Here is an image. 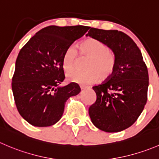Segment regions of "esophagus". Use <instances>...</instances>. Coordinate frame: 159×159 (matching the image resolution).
<instances>
[{
    "label": "esophagus",
    "instance_id": "obj_1",
    "mask_svg": "<svg viewBox=\"0 0 159 159\" xmlns=\"http://www.w3.org/2000/svg\"><path fill=\"white\" fill-rule=\"evenodd\" d=\"M90 86H84V85H81V90H85V89H90Z\"/></svg>",
    "mask_w": 159,
    "mask_h": 159
}]
</instances>
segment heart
Returning a JSON list of instances; mask_svg holds the SVG:
<instances>
[{"label":"heart","instance_id":"obj_1","mask_svg":"<svg viewBox=\"0 0 159 159\" xmlns=\"http://www.w3.org/2000/svg\"><path fill=\"white\" fill-rule=\"evenodd\" d=\"M80 54L88 57L84 71H77L67 75L68 80L81 84H89L97 81L98 77L106 79L112 75L115 68V56L111 50H108L103 43L88 39L81 43L78 47ZM77 61V50L70 47L64 53L63 57V67L66 72L75 70Z\"/></svg>","mask_w":159,"mask_h":159}]
</instances>
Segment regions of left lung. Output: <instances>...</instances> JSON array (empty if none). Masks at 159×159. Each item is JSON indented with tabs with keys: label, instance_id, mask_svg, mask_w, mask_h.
<instances>
[{
	"label": "left lung",
	"instance_id": "obj_1",
	"mask_svg": "<svg viewBox=\"0 0 159 159\" xmlns=\"http://www.w3.org/2000/svg\"><path fill=\"white\" fill-rule=\"evenodd\" d=\"M86 36L107 46L116 61L112 75L92 87L96 100L89 107V116L102 131H122L134 124L147 102L148 72L141 52L130 36L120 31L91 28Z\"/></svg>",
	"mask_w": 159,
	"mask_h": 159
}]
</instances>
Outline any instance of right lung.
<instances>
[{
    "mask_svg": "<svg viewBox=\"0 0 159 159\" xmlns=\"http://www.w3.org/2000/svg\"><path fill=\"white\" fill-rule=\"evenodd\" d=\"M89 27L50 25L41 29L21 48L15 62L12 92L18 112L35 127H50L61 120L67 100L81 92L65 78L63 57L67 48Z\"/></svg>",
    "mask_w": 159,
    "mask_h": 159,
    "instance_id": "right-lung-1",
    "label": "right lung"
}]
</instances>
